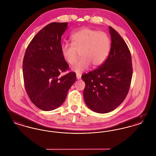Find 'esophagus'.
Returning a JSON list of instances; mask_svg holds the SVG:
<instances>
[{"mask_svg":"<svg viewBox=\"0 0 156 156\" xmlns=\"http://www.w3.org/2000/svg\"><path fill=\"white\" fill-rule=\"evenodd\" d=\"M76 78H77V80H80L81 78V75L79 74H76Z\"/></svg>","mask_w":156,"mask_h":156,"instance_id":"obj_1","label":"esophagus"}]
</instances>
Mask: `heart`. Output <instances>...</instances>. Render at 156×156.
Wrapping results in <instances>:
<instances>
[{"label":"heart","mask_w":156,"mask_h":156,"mask_svg":"<svg viewBox=\"0 0 156 156\" xmlns=\"http://www.w3.org/2000/svg\"><path fill=\"white\" fill-rule=\"evenodd\" d=\"M72 44L61 45V51L64 60L74 65L81 52L82 57L73 67L76 73H81L92 64L94 67L102 66L108 57L111 50V40L104 32L90 28H83L74 33L71 37Z\"/></svg>","instance_id":"heart-1"}]
</instances>
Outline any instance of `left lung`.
I'll use <instances>...</instances> for the list:
<instances>
[{
	"mask_svg": "<svg viewBox=\"0 0 156 156\" xmlns=\"http://www.w3.org/2000/svg\"><path fill=\"white\" fill-rule=\"evenodd\" d=\"M109 29L112 42L108 58L99 68L81 76L85 83V104L99 113L112 111L123 102L133 73L131 54L125 41L112 27Z\"/></svg>",
	"mask_w": 156,
	"mask_h": 156,
	"instance_id": "obj_1",
	"label": "left lung"
}]
</instances>
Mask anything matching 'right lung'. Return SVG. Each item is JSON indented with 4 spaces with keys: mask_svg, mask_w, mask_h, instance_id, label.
Masks as SVG:
<instances>
[{
    "mask_svg": "<svg viewBox=\"0 0 156 156\" xmlns=\"http://www.w3.org/2000/svg\"><path fill=\"white\" fill-rule=\"evenodd\" d=\"M68 23H51L40 30L28 45L23 62L24 87L38 108L50 111L65 101L76 74L61 73L69 68L61 51V36Z\"/></svg>",
    "mask_w": 156,
    "mask_h": 156,
    "instance_id": "right-lung-1",
    "label": "right lung"
}]
</instances>
